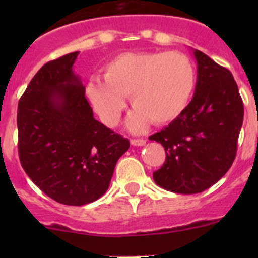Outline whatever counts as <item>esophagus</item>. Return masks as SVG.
I'll return each instance as SVG.
<instances>
[{
  "instance_id": "esophagus-1",
  "label": "esophagus",
  "mask_w": 258,
  "mask_h": 258,
  "mask_svg": "<svg viewBox=\"0 0 258 258\" xmlns=\"http://www.w3.org/2000/svg\"><path fill=\"white\" fill-rule=\"evenodd\" d=\"M132 146H144L146 145V140L144 139H132L131 140Z\"/></svg>"
}]
</instances>
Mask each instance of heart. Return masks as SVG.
Returning a JSON list of instances; mask_svg holds the SVG:
<instances>
[{
	"mask_svg": "<svg viewBox=\"0 0 258 258\" xmlns=\"http://www.w3.org/2000/svg\"><path fill=\"white\" fill-rule=\"evenodd\" d=\"M103 79L92 77L86 96L101 121L118 123L130 96L135 110L128 127L144 131L148 122L167 124L186 110L195 88V69L178 52H127L111 59Z\"/></svg>",
	"mask_w": 258,
	"mask_h": 258,
	"instance_id": "heart-1",
	"label": "heart"
}]
</instances>
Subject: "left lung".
<instances>
[{
  "instance_id": "left-lung-1",
  "label": "left lung",
  "mask_w": 258,
  "mask_h": 258,
  "mask_svg": "<svg viewBox=\"0 0 258 258\" xmlns=\"http://www.w3.org/2000/svg\"><path fill=\"white\" fill-rule=\"evenodd\" d=\"M197 81L194 98L178 118L150 136L165 147L156 183L175 194H200L232 166L243 122V103L232 74L194 49Z\"/></svg>"
}]
</instances>
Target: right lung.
Returning <instances> with one entry per match:
<instances>
[{
    "instance_id": "right-lung-1",
    "label": "right lung",
    "mask_w": 258,
    "mask_h": 258,
    "mask_svg": "<svg viewBox=\"0 0 258 258\" xmlns=\"http://www.w3.org/2000/svg\"><path fill=\"white\" fill-rule=\"evenodd\" d=\"M79 52L43 64L17 108L18 156L33 183L54 201L82 206L110 186L130 141L98 122L72 66Z\"/></svg>"
}]
</instances>
